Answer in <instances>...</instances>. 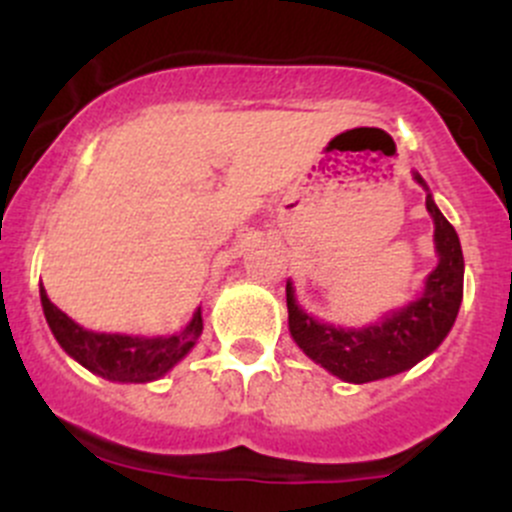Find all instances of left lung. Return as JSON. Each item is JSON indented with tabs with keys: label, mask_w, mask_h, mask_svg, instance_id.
<instances>
[{
	"label": "left lung",
	"mask_w": 512,
	"mask_h": 512,
	"mask_svg": "<svg viewBox=\"0 0 512 512\" xmlns=\"http://www.w3.org/2000/svg\"><path fill=\"white\" fill-rule=\"evenodd\" d=\"M416 183L426 188L423 178L414 173ZM428 190V188H426ZM426 210L433 218V242L438 265L426 277L421 297L406 307L389 312L381 322L361 329L334 327L319 322L304 312L294 297L292 282H287L289 334L297 347L312 361L349 384L386 379L411 369L451 332L463 299V252L453 225L443 218L426 193Z\"/></svg>",
	"instance_id": "1"
}]
</instances>
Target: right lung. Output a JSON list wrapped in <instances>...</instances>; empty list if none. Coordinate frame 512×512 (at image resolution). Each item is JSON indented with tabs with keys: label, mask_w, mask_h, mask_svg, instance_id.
I'll list each match as a JSON object with an SVG mask.
<instances>
[{
	"label": "right lung",
	"mask_w": 512,
	"mask_h": 512,
	"mask_svg": "<svg viewBox=\"0 0 512 512\" xmlns=\"http://www.w3.org/2000/svg\"><path fill=\"white\" fill-rule=\"evenodd\" d=\"M41 307L46 324L66 354L74 356L81 366L108 381L121 384H146L168 374L203 334V314L195 309L193 319L180 332L170 337H131V334H103L79 327L66 317L39 285Z\"/></svg>",
	"instance_id": "obj_1"
}]
</instances>
